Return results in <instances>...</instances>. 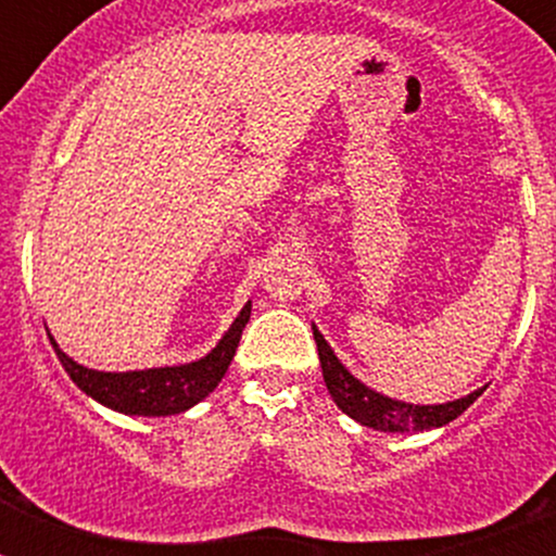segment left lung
<instances>
[{
	"mask_svg": "<svg viewBox=\"0 0 556 556\" xmlns=\"http://www.w3.org/2000/svg\"><path fill=\"white\" fill-rule=\"evenodd\" d=\"M314 342H317V353H320V367L323 378H326V387L331 392L333 404L345 412L348 417H353L356 424L367 426V429L376 431H426V429H440V426L451 424L462 412L473 404L476 397L481 395V390L470 392L465 397H456L448 404L437 406H417V404H404V401H395V397H387L381 392L365 387L358 378H353L348 372V367L333 356L331 345H328L323 333L312 326Z\"/></svg>",
	"mask_w": 556,
	"mask_h": 556,
	"instance_id": "obj_1",
	"label": "left lung"
}]
</instances>
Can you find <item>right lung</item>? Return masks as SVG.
<instances>
[{"label":"right lung","instance_id":"obj_1","mask_svg":"<svg viewBox=\"0 0 556 556\" xmlns=\"http://www.w3.org/2000/svg\"><path fill=\"white\" fill-rule=\"evenodd\" d=\"M250 320V303L239 312L233 326L228 328L219 345L208 353V356L189 362V365L178 367H152V370H130V372H100L88 370V367L77 365L75 358H68L61 348L55 345L61 365L72 376L77 387L94 401L105 404L108 409L125 412V415H144V417H164V415H180V412L191 409L200 404L205 395L214 392V387L223 381L225 370H228L230 358H233L239 339H242L244 326Z\"/></svg>","mask_w":556,"mask_h":556}]
</instances>
